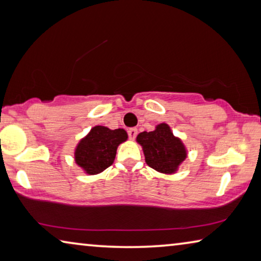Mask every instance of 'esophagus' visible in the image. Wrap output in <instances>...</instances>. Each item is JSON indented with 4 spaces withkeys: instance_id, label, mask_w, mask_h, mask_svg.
Segmentation results:
<instances>
[{
    "instance_id": "obj_1",
    "label": "esophagus",
    "mask_w": 261,
    "mask_h": 261,
    "mask_svg": "<svg viewBox=\"0 0 261 261\" xmlns=\"http://www.w3.org/2000/svg\"><path fill=\"white\" fill-rule=\"evenodd\" d=\"M137 134H138V130H137L136 127H131V129L127 130V135H129L130 139H135Z\"/></svg>"
}]
</instances>
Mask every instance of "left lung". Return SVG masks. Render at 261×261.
I'll return each mask as SVG.
<instances>
[{"mask_svg": "<svg viewBox=\"0 0 261 261\" xmlns=\"http://www.w3.org/2000/svg\"><path fill=\"white\" fill-rule=\"evenodd\" d=\"M136 140L143 148L147 165L161 174L177 173L188 156L182 139L174 136L167 123H160L153 131L140 132Z\"/></svg>", "mask_w": 261, "mask_h": 261, "instance_id": "left-lung-1", "label": "left lung"}]
</instances>
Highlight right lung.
<instances>
[{
	"label": "right lung",
	"mask_w": 261,
	"mask_h": 261,
	"mask_svg": "<svg viewBox=\"0 0 261 261\" xmlns=\"http://www.w3.org/2000/svg\"><path fill=\"white\" fill-rule=\"evenodd\" d=\"M126 140L124 129L110 130L107 126L95 125L79 140L74 148V161L87 175L102 173L113 165L117 147Z\"/></svg>",
	"instance_id": "add662e5"
}]
</instances>
